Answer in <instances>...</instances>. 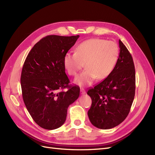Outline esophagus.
I'll return each mask as SVG.
<instances>
[{
    "mask_svg": "<svg viewBox=\"0 0 155 155\" xmlns=\"http://www.w3.org/2000/svg\"><path fill=\"white\" fill-rule=\"evenodd\" d=\"M86 92H85V90H84V89H83V88H81L80 89V94L81 95H83V94H85Z\"/></svg>",
    "mask_w": 155,
    "mask_h": 155,
    "instance_id": "1",
    "label": "esophagus"
}]
</instances>
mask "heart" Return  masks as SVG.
Segmentation results:
<instances>
[{
    "label": "heart",
    "instance_id": "heart-1",
    "mask_svg": "<svg viewBox=\"0 0 155 155\" xmlns=\"http://www.w3.org/2000/svg\"><path fill=\"white\" fill-rule=\"evenodd\" d=\"M119 56V48L113 41L91 39L83 41L75 52L65 54L63 64L68 74L76 76L84 67L86 69L74 80L79 87L90 85L96 78H107L115 67Z\"/></svg>",
    "mask_w": 155,
    "mask_h": 155
}]
</instances>
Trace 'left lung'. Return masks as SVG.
<instances>
[{
  "mask_svg": "<svg viewBox=\"0 0 155 155\" xmlns=\"http://www.w3.org/2000/svg\"><path fill=\"white\" fill-rule=\"evenodd\" d=\"M119 46V58L111 74L87 92L92 99L88 116L91 124L101 129H112L124 121L134 97L133 59L120 40Z\"/></svg>",
  "mask_w": 155,
  "mask_h": 155,
  "instance_id": "obj_1",
  "label": "left lung"
}]
</instances>
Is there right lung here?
<instances>
[{"mask_svg":"<svg viewBox=\"0 0 155 155\" xmlns=\"http://www.w3.org/2000/svg\"><path fill=\"white\" fill-rule=\"evenodd\" d=\"M79 35H48L37 43L23 65L21 85L28 111L41 127L53 130L66 120L67 109L79 96V87H70L63 58ZM68 87L67 92L59 91Z\"/></svg>","mask_w":155,"mask_h":155,"instance_id":"right-lung-1","label":"right lung"}]
</instances>
